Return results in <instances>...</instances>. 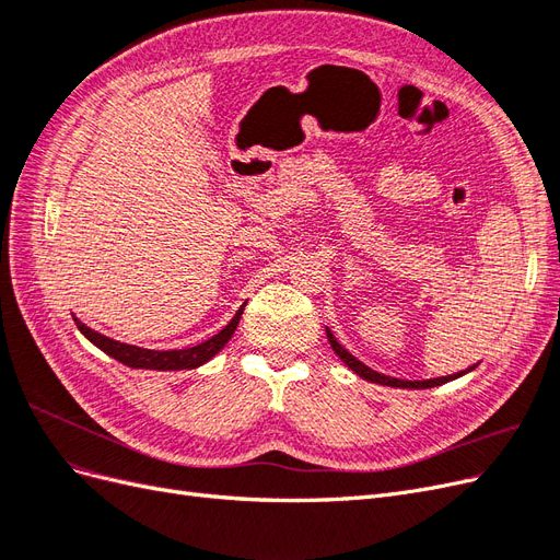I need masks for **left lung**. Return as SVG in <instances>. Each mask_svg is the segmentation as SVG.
<instances>
[{"label": "left lung", "instance_id": "8db88e82", "mask_svg": "<svg viewBox=\"0 0 560 560\" xmlns=\"http://www.w3.org/2000/svg\"><path fill=\"white\" fill-rule=\"evenodd\" d=\"M327 338H329V343H331V348H334V352L338 354V358H341L354 374H358L360 378H364V381H371V383H378V385H389V387H413V389H425V387H434V385H444V383H448V381H453V378H457V376H463V374H467V371H471L474 366H469L467 371H463V374H453V376H442V378H430V381H399V378H389V376H385V374H378V371H374V369H369L366 364H362L358 358H352V354L336 341L334 338V334L329 331V327H327Z\"/></svg>", "mask_w": 560, "mask_h": 560}]
</instances>
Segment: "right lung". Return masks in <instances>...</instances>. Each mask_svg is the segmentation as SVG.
Instances as JSON below:
<instances>
[{
    "label": "right lung",
    "instance_id": "right-lung-1",
    "mask_svg": "<svg viewBox=\"0 0 560 560\" xmlns=\"http://www.w3.org/2000/svg\"><path fill=\"white\" fill-rule=\"evenodd\" d=\"M243 306L238 308V313L233 315V319L229 322V325L214 334L212 338H208V341H202L194 348H184V350H147V348H138V346H128V343H121V341H114V338H107L103 334H97L93 329H89L83 322H77L79 331L89 338V341L93 346H97L103 352H107L109 358L118 360L121 364L130 366V369H156V371H179V369H196L200 364L210 362L214 354L222 350L229 338L233 336V331L238 329V322H241V315H243Z\"/></svg>",
    "mask_w": 560,
    "mask_h": 560
}]
</instances>
